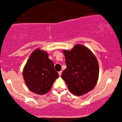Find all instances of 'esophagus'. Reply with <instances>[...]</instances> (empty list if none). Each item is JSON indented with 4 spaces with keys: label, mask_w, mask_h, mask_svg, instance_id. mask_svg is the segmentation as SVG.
<instances>
[{
    "label": "esophagus",
    "mask_w": 122,
    "mask_h": 122,
    "mask_svg": "<svg viewBox=\"0 0 122 122\" xmlns=\"http://www.w3.org/2000/svg\"><path fill=\"white\" fill-rule=\"evenodd\" d=\"M62 71H59V72H58L59 76H61V74H62Z\"/></svg>",
    "instance_id": "1"
}]
</instances>
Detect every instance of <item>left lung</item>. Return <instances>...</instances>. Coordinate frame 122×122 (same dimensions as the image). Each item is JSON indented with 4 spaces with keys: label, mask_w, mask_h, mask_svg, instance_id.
<instances>
[{
    "label": "left lung",
    "mask_w": 122,
    "mask_h": 122,
    "mask_svg": "<svg viewBox=\"0 0 122 122\" xmlns=\"http://www.w3.org/2000/svg\"><path fill=\"white\" fill-rule=\"evenodd\" d=\"M67 68L61 77L69 90L76 96L93 89L99 78V64L96 58L86 46L76 45L71 51H64Z\"/></svg>",
    "instance_id": "1"
}]
</instances>
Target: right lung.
I'll return each instance as SVG.
<instances>
[{
	"label": "right lung",
	"instance_id": "add662e5",
	"mask_svg": "<svg viewBox=\"0 0 122 122\" xmlns=\"http://www.w3.org/2000/svg\"><path fill=\"white\" fill-rule=\"evenodd\" d=\"M28 88L35 94H45L51 89L59 74L54 69L53 61L45 51L35 50L28 59L23 71Z\"/></svg>",
	"mask_w": 122,
	"mask_h": 122
}]
</instances>
